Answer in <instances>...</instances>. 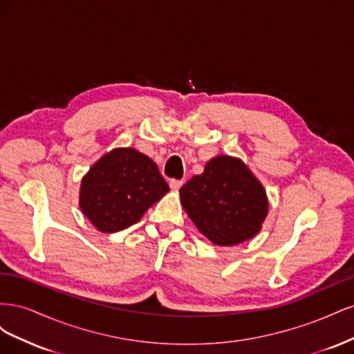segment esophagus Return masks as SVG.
<instances>
[{"label": "esophagus", "instance_id": "34e87169", "mask_svg": "<svg viewBox=\"0 0 354 354\" xmlns=\"http://www.w3.org/2000/svg\"><path fill=\"white\" fill-rule=\"evenodd\" d=\"M185 181L183 180H176V178H171L169 180V187L174 189V190H178L181 186H183Z\"/></svg>", "mask_w": 354, "mask_h": 354}]
</instances>
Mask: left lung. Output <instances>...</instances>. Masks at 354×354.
<instances>
[{"label": "left lung", "mask_w": 354, "mask_h": 354, "mask_svg": "<svg viewBox=\"0 0 354 354\" xmlns=\"http://www.w3.org/2000/svg\"><path fill=\"white\" fill-rule=\"evenodd\" d=\"M183 208L199 232L216 245L251 239L267 216L260 181L239 159L217 156L180 189Z\"/></svg>", "instance_id": "8db88e82"}]
</instances>
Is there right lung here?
I'll use <instances>...</instances> for the list:
<instances>
[{
  "label": "right lung",
  "mask_w": 354,
  "mask_h": 354,
  "mask_svg": "<svg viewBox=\"0 0 354 354\" xmlns=\"http://www.w3.org/2000/svg\"><path fill=\"white\" fill-rule=\"evenodd\" d=\"M169 190L151 158L131 147L113 149L82 178L80 207L103 233L133 226Z\"/></svg>",
  "instance_id": "add662e5"
}]
</instances>
